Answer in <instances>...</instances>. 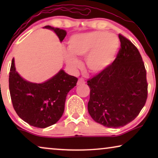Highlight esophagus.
<instances>
[{
    "label": "esophagus",
    "mask_w": 158,
    "mask_h": 158,
    "mask_svg": "<svg viewBox=\"0 0 158 158\" xmlns=\"http://www.w3.org/2000/svg\"><path fill=\"white\" fill-rule=\"evenodd\" d=\"M84 83H85V80H84L83 78H82V77H81V78H79L78 81H77V85H83Z\"/></svg>",
    "instance_id": "esophagus-1"
}]
</instances>
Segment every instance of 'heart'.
<instances>
[{"mask_svg":"<svg viewBox=\"0 0 158 158\" xmlns=\"http://www.w3.org/2000/svg\"><path fill=\"white\" fill-rule=\"evenodd\" d=\"M119 47L117 36L109 32L99 31L86 34H75L68 41L69 52L63 57L67 65L72 70L80 66L75 57H86V65L93 73H99L106 70L114 61Z\"/></svg>","mask_w":158,"mask_h":158,"instance_id":"1","label":"heart"}]
</instances>
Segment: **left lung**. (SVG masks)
Instances as JSON below:
<instances>
[{"label": "left lung", "mask_w": 158, "mask_h": 158, "mask_svg": "<svg viewBox=\"0 0 158 158\" xmlns=\"http://www.w3.org/2000/svg\"><path fill=\"white\" fill-rule=\"evenodd\" d=\"M121 47L108 68L88 79V110L93 119L109 127H124L139 115L148 98L146 70L137 47L118 34Z\"/></svg>", "instance_id": "left-lung-1"}]
</instances>
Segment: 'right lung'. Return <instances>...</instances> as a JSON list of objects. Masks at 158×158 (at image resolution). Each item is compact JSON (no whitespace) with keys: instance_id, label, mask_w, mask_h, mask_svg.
Returning a JSON list of instances; mask_svg holds the SVG:
<instances>
[{"instance_id":"right-lung-1","label":"right lung","mask_w":158,"mask_h":158,"mask_svg":"<svg viewBox=\"0 0 158 158\" xmlns=\"http://www.w3.org/2000/svg\"><path fill=\"white\" fill-rule=\"evenodd\" d=\"M44 28L53 30L60 42L67 34L59 28L50 26ZM8 81L13 106L19 117L31 126L46 128L62 117L67 95L76 85L77 78L60 70L44 83H30L16 72L13 58Z\"/></svg>"}]
</instances>
